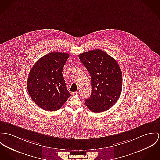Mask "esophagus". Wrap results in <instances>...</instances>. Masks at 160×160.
<instances>
[{
	"mask_svg": "<svg viewBox=\"0 0 160 160\" xmlns=\"http://www.w3.org/2000/svg\"><path fill=\"white\" fill-rule=\"evenodd\" d=\"M78 92L77 91L72 92V95H73V96H77V95H78Z\"/></svg>",
	"mask_w": 160,
	"mask_h": 160,
	"instance_id": "esophagus-1",
	"label": "esophagus"
}]
</instances>
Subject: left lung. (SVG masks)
Returning <instances> with one entry per match:
<instances>
[{
    "mask_svg": "<svg viewBox=\"0 0 160 160\" xmlns=\"http://www.w3.org/2000/svg\"><path fill=\"white\" fill-rule=\"evenodd\" d=\"M78 57L91 75L92 92L86 100L87 107L94 112L108 110L122 91V74L118 63L101 50L83 52Z\"/></svg>",
    "mask_w": 160,
    "mask_h": 160,
    "instance_id": "8db88e82",
    "label": "left lung"
}]
</instances>
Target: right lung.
Here are the masks:
<instances>
[{
    "label": "right lung",
    "mask_w": 160,
    "mask_h": 160,
    "mask_svg": "<svg viewBox=\"0 0 160 160\" xmlns=\"http://www.w3.org/2000/svg\"><path fill=\"white\" fill-rule=\"evenodd\" d=\"M69 54L50 52L37 61L28 74L27 88L32 100L42 110H59L71 96L62 76Z\"/></svg>",
    "instance_id": "right-lung-1"
}]
</instances>
